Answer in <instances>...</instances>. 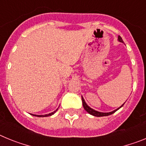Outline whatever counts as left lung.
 Masks as SVG:
<instances>
[{
    "mask_svg": "<svg viewBox=\"0 0 146 146\" xmlns=\"http://www.w3.org/2000/svg\"><path fill=\"white\" fill-rule=\"evenodd\" d=\"M118 42H121V43H123V41L122 40V38H121L120 36H118ZM82 105H83V108H84V109L86 110V111L88 112L89 114H91V115H94V116H96V117L108 116V115H110L113 114L115 112H116L118 110H119L120 108H122V107L123 106L124 103H125V102L123 103V104H122L121 107H119V108H117V109L115 110H113V111L109 112V113H102V112H99V111H97V110H94V109H92L91 108H90V107H89L88 105L86 104V102H85L84 98L82 97Z\"/></svg>",
    "mask_w": 146,
    "mask_h": 146,
    "instance_id": "1",
    "label": "left lung"
}]
</instances>
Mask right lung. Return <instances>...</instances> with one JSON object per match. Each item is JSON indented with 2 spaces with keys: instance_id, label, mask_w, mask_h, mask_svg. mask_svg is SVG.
Returning a JSON list of instances; mask_svg holds the SVG:
<instances>
[{
  "instance_id": "1",
  "label": "right lung",
  "mask_w": 146,
  "mask_h": 146,
  "mask_svg": "<svg viewBox=\"0 0 146 146\" xmlns=\"http://www.w3.org/2000/svg\"><path fill=\"white\" fill-rule=\"evenodd\" d=\"M58 109L55 110V111H53V112H52V113H49V114H46V115H33V114H31V115H33V116H37V117H47V116H51L52 115H53L54 113H55V112L57 111Z\"/></svg>"
}]
</instances>
